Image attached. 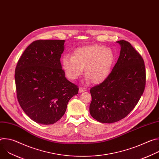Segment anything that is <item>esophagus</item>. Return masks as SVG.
<instances>
[{"mask_svg":"<svg viewBox=\"0 0 159 159\" xmlns=\"http://www.w3.org/2000/svg\"><path fill=\"white\" fill-rule=\"evenodd\" d=\"M87 89H85V88H84V87H79V92L80 93H82V92H84V91H85Z\"/></svg>","mask_w":159,"mask_h":159,"instance_id":"1","label":"esophagus"}]
</instances>
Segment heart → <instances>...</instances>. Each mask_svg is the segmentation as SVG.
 Wrapping results in <instances>:
<instances>
[{
    "label": "heart",
    "mask_w": 159,
    "mask_h": 159,
    "mask_svg": "<svg viewBox=\"0 0 159 159\" xmlns=\"http://www.w3.org/2000/svg\"><path fill=\"white\" fill-rule=\"evenodd\" d=\"M115 61V55L111 48L102 45L93 44L76 48L73 56L66 55L61 60L65 75L75 80L83 74L87 80L99 84L109 75Z\"/></svg>",
    "instance_id": "obj_1"
}]
</instances>
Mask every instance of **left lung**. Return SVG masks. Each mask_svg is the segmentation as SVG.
Returning a JSON list of instances; mask_svg holds the SVG:
<instances>
[{"label":"left lung","instance_id":"obj_1","mask_svg":"<svg viewBox=\"0 0 159 159\" xmlns=\"http://www.w3.org/2000/svg\"><path fill=\"white\" fill-rule=\"evenodd\" d=\"M121 51L107 78L90 89V114L100 123H112L125 118L137 104L146 82L144 61L131 44L116 41Z\"/></svg>","mask_w":159,"mask_h":159}]
</instances>
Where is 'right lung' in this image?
I'll return each instance as SVG.
<instances>
[{
	"mask_svg": "<svg viewBox=\"0 0 159 159\" xmlns=\"http://www.w3.org/2000/svg\"><path fill=\"white\" fill-rule=\"evenodd\" d=\"M65 40H37L19 58L15 70L18 102L33 121L52 125L65 114L79 88L65 77L60 63Z\"/></svg>",
	"mask_w": 159,
	"mask_h": 159,
	"instance_id": "obj_1",
	"label": "right lung"
}]
</instances>
